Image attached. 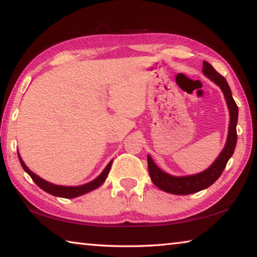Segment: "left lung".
<instances>
[{
	"instance_id": "left-lung-1",
	"label": "left lung",
	"mask_w": 257,
	"mask_h": 257,
	"mask_svg": "<svg viewBox=\"0 0 257 257\" xmlns=\"http://www.w3.org/2000/svg\"><path fill=\"white\" fill-rule=\"evenodd\" d=\"M203 72L206 77L210 78L212 81L222 89L224 97L227 99L228 107L230 111V124H229V135L223 151L221 152L219 158L213 163L210 168L204 172L198 175L188 176V177H173L163 172L156 167L151 156H147V164H149L150 177L153 184L165 193H170L175 195H189L197 193L210 187L212 184L219 179L222 175L225 165H227L229 159L231 158L237 144V121H238V106L234 99L232 98L231 89L228 85L227 80L223 76H221L210 63L204 61L203 62Z\"/></svg>"
}]
</instances>
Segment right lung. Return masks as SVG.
<instances>
[{
  "instance_id": "right-lung-1",
  "label": "right lung",
  "mask_w": 257,
  "mask_h": 257,
  "mask_svg": "<svg viewBox=\"0 0 257 257\" xmlns=\"http://www.w3.org/2000/svg\"><path fill=\"white\" fill-rule=\"evenodd\" d=\"M18 156H19V161H20L21 165H23L24 170L27 172L30 177H32V179L34 180L35 184H36L38 187H40V188H42L44 191H46V193L54 195V196H58V197H63V198H75V197L80 196V195L88 193V191H92L94 189L98 188V187L101 186L104 181H105L108 172H110L111 165H112V161H111V162L106 165V168L104 169V171L101 173V175H99L95 180L88 182V184L82 185V186H77V187H66V186L53 185L45 180H43L42 178L35 175V173H33L27 167H26V164L24 163V161L21 160L19 153H18Z\"/></svg>"
}]
</instances>
